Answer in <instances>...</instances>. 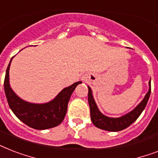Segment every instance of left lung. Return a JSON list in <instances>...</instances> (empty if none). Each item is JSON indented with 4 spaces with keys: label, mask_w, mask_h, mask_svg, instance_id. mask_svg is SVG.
Segmentation results:
<instances>
[{
    "label": "left lung",
    "mask_w": 158,
    "mask_h": 158,
    "mask_svg": "<svg viewBox=\"0 0 158 158\" xmlns=\"http://www.w3.org/2000/svg\"><path fill=\"white\" fill-rule=\"evenodd\" d=\"M151 94V82H149V90L145 95L144 98L136 107L128 113L126 115H123L120 118H110L102 115L98 108L97 106L94 99L93 98L91 89L89 87V107H90V115H91L92 122L96 127L102 129V130H107V131H120L125 128L129 127L131 124L135 122L139 116L142 111L144 110L145 106L147 105L148 101Z\"/></svg>",
    "instance_id": "obj_1"
}]
</instances>
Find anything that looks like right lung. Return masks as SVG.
Segmentation results:
<instances>
[{
	"label": "right lung",
	"instance_id": "1",
	"mask_svg": "<svg viewBox=\"0 0 158 158\" xmlns=\"http://www.w3.org/2000/svg\"><path fill=\"white\" fill-rule=\"evenodd\" d=\"M11 60L6 69L4 89L8 104L14 114L25 125L36 130H47L59 125L65 116L67 106L72 93L81 82H76L71 86L64 89L54 100L48 103H29L19 98L10 89L9 84V69Z\"/></svg>",
	"mask_w": 158,
	"mask_h": 158
}]
</instances>
